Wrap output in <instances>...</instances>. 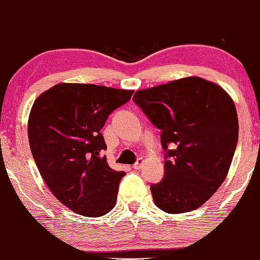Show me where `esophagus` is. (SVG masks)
Wrapping results in <instances>:
<instances>
[{
    "mask_svg": "<svg viewBox=\"0 0 260 260\" xmlns=\"http://www.w3.org/2000/svg\"><path fill=\"white\" fill-rule=\"evenodd\" d=\"M143 162H145V160H143V158H139V159L136 160L135 164H134V169L140 170L143 166Z\"/></svg>",
    "mask_w": 260,
    "mask_h": 260,
    "instance_id": "obj_1",
    "label": "esophagus"
}]
</instances>
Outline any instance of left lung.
Masks as SVG:
<instances>
[{
  "label": "left lung",
  "mask_w": 260,
  "mask_h": 260,
  "mask_svg": "<svg viewBox=\"0 0 260 260\" xmlns=\"http://www.w3.org/2000/svg\"><path fill=\"white\" fill-rule=\"evenodd\" d=\"M133 101L161 130L164 177L150 185L155 205L168 213L200 207L224 182L238 145L232 98L214 83L188 77L136 91Z\"/></svg>",
  "instance_id": "8db88e82"
}]
</instances>
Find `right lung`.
<instances>
[{"instance_id": "add662e5", "label": "right lung", "mask_w": 260, "mask_h": 260, "mask_svg": "<svg viewBox=\"0 0 260 260\" xmlns=\"http://www.w3.org/2000/svg\"><path fill=\"white\" fill-rule=\"evenodd\" d=\"M134 90L61 83L37 98L28 117V142L38 171L60 203L100 217L114 207L124 171L107 164L101 129Z\"/></svg>"}]
</instances>
